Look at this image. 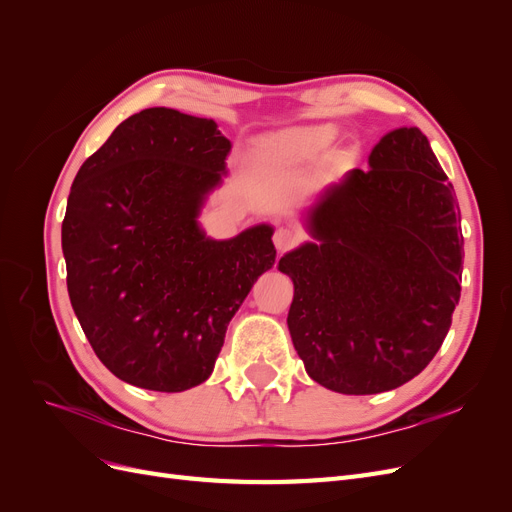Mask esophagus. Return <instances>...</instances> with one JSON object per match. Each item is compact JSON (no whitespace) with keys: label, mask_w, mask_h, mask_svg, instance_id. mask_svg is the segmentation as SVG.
I'll use <instances>...</instances> for the list:
<instances>
[{"label":"esophagus","mask_w":512,"mask_h":512,"mask_svg":"<svg viewBox=\"0 0 512 512\" xmlns=\"http://www.w3.org/2000/svg\"><path fill=\"white\" fill-rule=\"evenodd\" d=\"M299 241V230L292 228V226H280L275 230L273 235V243L280 252H286L290 250V247Z\"/></svg>","instance_id":"esophagus-1"}]
</instances>
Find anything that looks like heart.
Instances as JSON below:
<instances>
[{
  "label": "heart",
  "instance_id": "obj_1",
  "mask_svg": "<svg viewBox=\"0 0 512 512\" xmlns=\"http://www.w3.org/2000/svg\"><path fill=\"white\" fill-rule=\"evenodd\" d=\"M335 136L331 126H307L275 134L265 141V151L275 160L305 158L327 147Z\"/></svg>",
  "mask_w": 512,
  "mask_h": 512
}]
</instances>
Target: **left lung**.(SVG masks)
<instances>
[{"mask_svg": "<svg viewBox=\"0 0 512 512\" xmlns=\"http://www.w3.org/2000/svg\"><path fill=\"white\" fill-rule=\"evenodd\" d=\"M453 183L418 128L380 138L369 168L307 211L314 241L280 260L288 329L309 378L344 395L397 389L429 365L461 297Z\"/></svg>", "mask_w": 512, "mask_h": 512, "instance_id": "8db88e82", "label": "left lung"}]
</instances>
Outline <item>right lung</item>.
Listing matches in <instances>:
<instances>
[{"instance_id": "right-lung-1", "label": "right lung", "mask_w": 512, "mask_h": 512, "mask_svg": "<svg viewBox=\"0 0 512 512\" xmlns=\"http://www.w3.org/2000/svg\"><path fill=\"white\" fill-rule=\"evenodd\" d=\"M230 141L175 108L128 117L74 177L61 224L68 294L98 359L160 393L205 382L226 327L275 262L273 228L228 241L198 226Z\"/></svg>"}]
</instances>
